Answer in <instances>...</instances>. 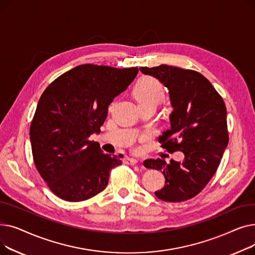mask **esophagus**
Instances as JSON below:
<instances>
[{
    "mask_svg": "<svg viewBox=\"0 0 255 255\" xmlns=\"http://www.w3.org/2000/svg\"><path fill=\"white\" fill-rule=\"evenodd\" d=\"M125 162H126V164L133 166V165H136L138 163V160H136L134 158H126Z\"/></svg>",
    "mask_w": 255,
    "mask_h": 255,
    "instance_id": "1",
    "label": "esophagus"
}]
</instances>
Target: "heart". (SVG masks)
I'll list each match as a JSON object with an SVG mask.
<instances>
[{
    "label": "heart",
    "mask_w": 255,
    "mask_h": 255,
    "mask_svg": "<svg viewBox=\"0 0 255 255\" xmlns=\"http://www.w3.org/2000/svg\"><path fill=\"white\" fill-rule=\"evenodd\" d=\"M134 96L139 107L144 105H157L165 98V89L158 79L152 76H142L133 87Z\"/></svg>",
    "instance_id": "heart-1"
}]
</instances>
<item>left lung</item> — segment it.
<instances>
[{
  "label": "left lung",
  "mask_w": 255,
  "mask_h": 255,
  "mask_svg": "<svg viewBox=\"0 0 255 255\" xmlns=\"http://www.w3.org/2000/svg\"><path fill=\"white\" fill-rule=\"evenodd\" d=\"M139 70L160 80L168 90L173 111L171 128L159 136L161 148L168 153L181 151L182 162L148 159L146 168L162 171L163 188L155 192L161 200L181 203L202 191L220 164L229 143L226 106L219 93L197 71L160 65Z\"/></svg>",
  "instance_id": "obj_1"
}]
</instances>
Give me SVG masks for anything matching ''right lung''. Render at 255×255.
Segmentation results:
<instances>
[{"label": "right lung", "instance_id": "add662e5", "mask_svg": "<svg viewBox=\"0 0 255 255\" xmlns=\"http://www.w3.org/2000/svg\"><path fill=\"white\" fill-rule=\"evenodd\" d=\"M137 67L84 64L56 78L39 99L30 127L34 163L49 189L76 203L106 188L123 156L105 154L90 140L100 132L109 105L124 92Z\"/></svg>", "mask_w": 255, "mask_h": 255}]
</instances>
